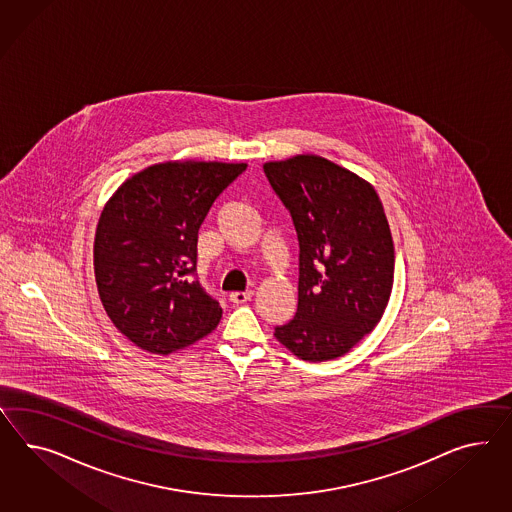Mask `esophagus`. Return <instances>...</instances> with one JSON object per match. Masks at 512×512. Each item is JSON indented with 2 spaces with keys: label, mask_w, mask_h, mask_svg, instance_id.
Wrapping results in <instances>:
<instances>
[{
  "label": "esophagus",
  "mask_w": 512,
  "mask_h": 512,
  "mask_svg": "<svg viewBox=\"0 0 512 512\" xmlns=\"http://www.w3.org/2000/svg\"><path fill=\"white\" fill-rule=\"evenodd\" d=\"M251 296H253V292L251 291L231 292V294H229V300L236 305L246 304V302L251 300Z\"/></svg>",
  "instance_id": "esophagus-1"
}]
</instances>
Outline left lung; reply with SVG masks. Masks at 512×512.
Segmentation results:
<instances>
[{"label":"left lung","mask_w":512,"mask_h":512,"mask_svg":"<svg viewBox=\"0 0 512 512\" xmlns=\"http://www.w3.org/2000/svg\"><path fill=\"white\" fill-rule=\"evenodd\" d=\"M298 236V309L277 341L305 361L341 358L384 315L395 249L373 186L315 154L266 162Z\"/></svg>","instance_id":"left-lung-1"}]
</instances>
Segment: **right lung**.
I'll list each match as a JSON object with an SVG mask.
<instances>
[{"label": "right lung", "instance_id": "obj_1", "mask_svg": "<svg viewBox=\"0 0 512 512\" xmlns=\"http://www.w3.org/2000/svg\"><path fill=\"white\" fill-rule=\"evenodd\" d=\"M246 164L166 162L123 182L100 214L95 277L115 328L152 354L212 332L221 307L194 279L197 233Z\"/></svg>", "mask_w": 512, "mask_h": 512}]
</instances>
